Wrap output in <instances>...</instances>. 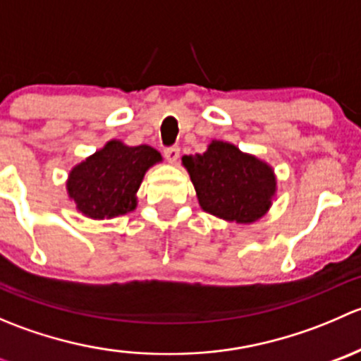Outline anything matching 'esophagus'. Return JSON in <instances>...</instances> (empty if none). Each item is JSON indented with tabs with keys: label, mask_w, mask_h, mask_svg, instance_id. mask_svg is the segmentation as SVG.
<instances>
[{
	"label": "esophagus",
	"mask_w": 361,
	"mask_h": 361,
	"mask_svg": "<svg viewBox=\"0 0 361 361\" xmlns=\"http://www.w3.org/2000/svg\"><path fill=\"white\" fill-rule=\"evenodd\" d=\"M164 157L169 160L171 164L178 162V159H180V148L178 147H169L164 150Z\"/></svg>",
	"instance_id": "1"
}]
</instances>
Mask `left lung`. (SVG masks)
<instances>
[{"instance_id": "8db88e82", "label": "left lung", "mask_w": 361, "mask_h": 361, "mask_svg": "<svg viewBox=\"0 0 361 361\" xmlns=\"http://www.w3.org/2000/svg\"><path fill=\"white\" fill-rule=\"evenodd\" d=\"M183 166L206 213L235 224H251L271 207L274 171L234 145L211 141L204 154L185 155Z\"/></svg>"}]
</instances>
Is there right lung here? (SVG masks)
Instances as JSON below:
<instances>
[{"label":"right lung","mask_w":361,"mask_h":361,"mask_svg":"<svg viewBox=\"0 0 361 361\" xmlns=\"http://www.w3.org/2000/svg\"><path fill=\"white\" fill-rule=\"evenodd\" d=\"M162 160L148 145L127 147L122 141H108L83 160L68 178V194L76 209L94 220L126 214L136 207V192L145 173Z\"/></svg>","instance_id":"obj_1"}]
</instances>
